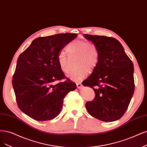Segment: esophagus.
<instances>
[{"label": "esophagus", "instance_id": "34e87169", "mask_svg": "<svg viewBox=\"0 0 147 147\" xmlns=\"http://www.w3.org/2000/svg\"><path fill=\"white\" fill-rule=\"evenodd\" d=\"M77 87L78 89H81L83 87V85L80 83H77Z\"/></svg>", "mask_w": 147, "mask_h": 147}]
</instances>
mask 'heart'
<instances>
[{
    "label": "heart",
    "mask_w": 147,
    "mask_h": 147,
    "mask_svg": "<svg viewBox=\"0 0 147 147\" xmlns=\"http://www.w3.org/2000/svg\"><path fill=\"white\" fill-rule=\"evenodd\" d=\"M68 56L64 52L58 56V65L62 71L68 74L70 69V58L76 59L77 68L70 73L68 77L75 82H80L86 77L89 69L93 70L97 66L100 58L99 50L95 44L84 40L76 39L70 42L66 47Z\"/></svg>",
    "instance_id": "1"
}]
</instances>
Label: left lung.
<instances>
[{
    "instance_id": "1",
    "label": "left lung",
    "mask_w": 147,
    "mask_h": 147,
    "mask_svg": "<svg viewBox=\"0 0 147 147\" xmlns=\"http://www.w3.org/2000/svg\"><path fill=\"white\" fill-rule=\"evenodd\" d=\"M99 50V61L83 82L92 88L95 98L86 103L92 117L103 122H113L122 117L134 91V65L115 38L85 34Z\"/></svg>"
}]
</instances>
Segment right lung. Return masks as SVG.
Returning a JSON list of instances; mask_svg holds the SVG:
<instances>
[{
  "label": "right lung",
  "instance_id": "obj_1",
  "mask_svg": "<svg viewBox=\"0 0 147 147\" xmlns=\"http://www.w3.org/2000/svg\"><path fill=\"white\" fill-rule=\"evenodd\" d=\"M77 36L66 33L39 37L19 55L12 84L19 108L30 117L38 121L53 119L60 113L65 96L77 88L67 80L54 83L65 78L58 55Z\"/></svg>",
  "mask_w": 147,
  "mask_h": 147
}]
</instances>
